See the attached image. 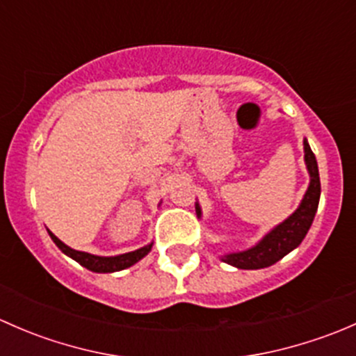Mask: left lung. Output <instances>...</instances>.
I'll return each instance as SVG.
<instances>
[{"label": "left lung", "instance_id": "left-lung-1", "mask_svg": "<svg viewBox=\"0 0 356 356\" xmlns=\"http://www.w3.org/2000/svg\"><path fill=\"white\" fill-rule=\"evenodd\" d=\"M303 149L305 163H307L308 175H310V184H308V189L305 193L303 200H301L300 207L284 222H281L274 229H270L257 245L243 251L222 254V261H225V264L232 265L236 268L257 270V268L270 267L275 261H279L286 254L291 253L294 248L301 245V241L307 236L308 229H310L312 222H314V217L318 208V200H321V177H318L317 160H315V155L307 139H303ZM195 207L196 215L200 218V203H196Z\"/></svg>", "mask_w": 356, "mask_h": 356}]
</instances>
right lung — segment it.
<instances>
[{"instance_id": "obj_1", "label": "right lung", "mask_w": 356, "mask_h": 356, "mask_svg": "<svg viewBox=\"0 0 356 356\" xmlns=\"http://www.w3.org/2000/svg\"><path fill=\"white\" fill-rule=\"evenodd\" d=\"M48 234L49 238L53 239V243H55V245L58 246L67 257H70L72 260L81 264L82 267H86L88 270L98 272V274H110V272H118V270H124V268L132 267V265L138 264L141 258H145L146 254L152 251V246H153V243H149V245L139 248V250L129 251V253H124V254H117V257H98V254L86 253V251H77L74 250V248L67 246L65 243L60 241L51 231H48Z\"/></svg>"}]
</instances>
